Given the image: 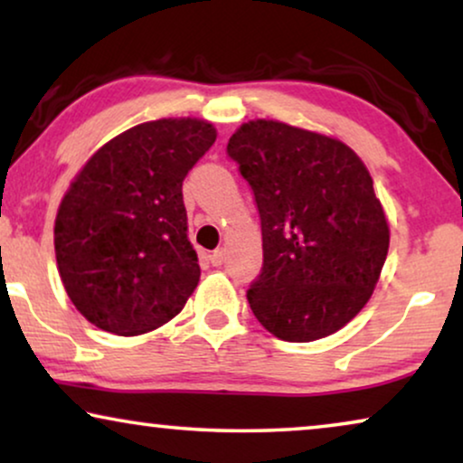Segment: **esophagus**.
I'll return each instance as SVG.
<instances>
[{"label":"esophagus","mask_w":463,"mask_h":463,"mask_svg":"<svg viewBox=\"0 0 463 463\" xmlns=\"http://www.w3.org/2000/svg\"><path fill=\"white\" fill-rule=\"evenodd\" d=\"M211 263L214 265V268H221V265L225 263V250H223V249L214 250L213 255H211Z\"/></svg>","instance_id":"esophagus-1"}]
</instances>
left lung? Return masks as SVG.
Returning a JSON list of instances; mask_svg holds the SVG:
<instances>
[{
    "label": "left lung",
    "instance_id": "left-lung-1",
    "mask_svg": "<svg viewBox=\"0 0 463 463\" xmlns=\"http://www.w3.org/2000/svg\"><path fill=\"white\" fill-rule=\"evenodd\" d=\"M227 156L261 219L252 314L293 344L339 331L371 299L390 246L369 170L341 141L274 119L244 124Z\"/></svg>",
    "mask_w": 463,
    "mask_h": 463
}]
</instances>
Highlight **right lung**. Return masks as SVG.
I'll list each match as a JSON object with an SVG mask.
<instances>
[{"mask_svg": "<svg viewBox=\"0 0 463 463\" xmlns=\"http://www.w3.org/2000/svg\"><path fill=\"white\" fill-rule=\"evenodd\" d=\"M202 119H156L94 154L61 202V280L88 322L116 335L166 325L198 287L183 181L213 147Z\"/></svg>", "mask_w": 463, "mask_h": 463, "instance_id": "add662e5", "label": "right lung"}]
</instances>
